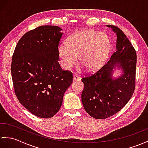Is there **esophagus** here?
<instances>
[{
	"mask_svg": "<svg viewBox=\"0 0 148 148\" xmlns=\"http://www.w3.org/2000/svg\"><path fill=\"white\" fill-rule=\"evenodd\" d=\"M81 80V77L77 75H74L73 76V81H79Z\"/></svg>",
	"mask_w": 148,
	"mask_h": 148,
	"instance_id": "obj_1",
	"label": "esophagus"
}]
</instances>
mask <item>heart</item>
I'll return each instance as SVG.
<instances>
[{"mask_svg":"<svg viewBox=\"0 0 148 148\" xmlns=\"http://www.w3.org/2000/svg\"><path fill=\"white\" fill-rule=\"evenodd\" d=\"M110 49L107 34L91 29H83L73 33L57 48L60 63L64 69L69 70L78 61L89 71L98 69L103 64Z\"/></svg>","mask_w":148,"mask_h":148,"instance_id":"b5f03b06","label":"heart"}]
</instances>
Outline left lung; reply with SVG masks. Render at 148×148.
<instances>
[{
  "label": "left lung",
  "instance_id": "left-lung-1",
  "mask_svg": "<svg viewBox=\"0 0 148 148\" xmlns=\"http://www.w3.org/2000/svg\"><path fill=\"white\" fill-rule=\"evenodd\" d=\"M116 33V50L108 62L92 75L82 79V103L89 115L105 119L119 112L131 98L135 90L137 56L134 48L118 27L107 25ZM115 69L122 74L113 78Z\"/></svg>",
  "mask_w": 148,
  "mask_h": 148
}]
</instances>
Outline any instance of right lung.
Listing matches in <instances>:
<instances>
[{
  "label": "right lung",
  "mask_w": 148,
  "mask_h": 148,
  "mask_svg": "<svg viewBox=\"0 0 148 148\" xmlns=\"http://www.w3.org/2000/svg\"><path fill=\"white\" fill-rule=\"evenodd\" d=\"M57 26H41L24 35L17 44L11 63L15 94L29 112L43 119L59 110L63 97L73 82L64 71L57 48L63 33Z\"/></svg>",
  "instance_id": "obj_1"
}]
</instances>
